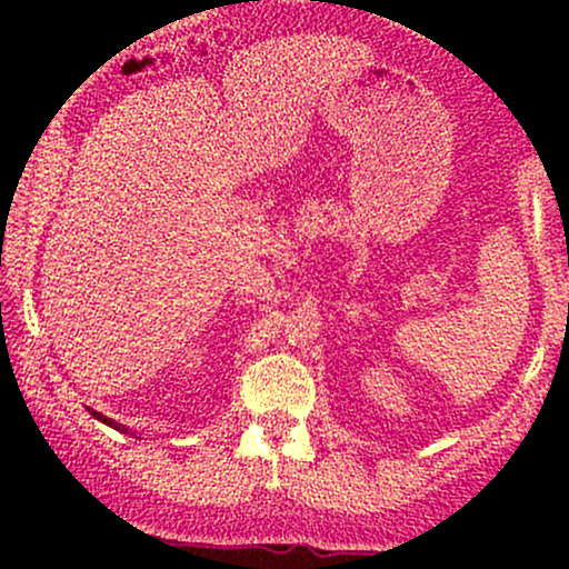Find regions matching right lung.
Instances as JSON below:
<instances>
[{"label": "right lung", "mask_w": 569, "mask_h": 569, "mask_svg": "<svg viewBox=\"0 0 569 569\" xmlns=\"http://www.w3.org/2000/svg\"><path fill=\"white\" fill-rule=\"evenodd\" d=\"M93 417H96V420L107 422V426H112V428H117V430H126V428H122V426H120V422H114V420H109V417H103V415H101V411H93Z\"/></svg>", "instance_id": "add662e5"}]
</instances>
